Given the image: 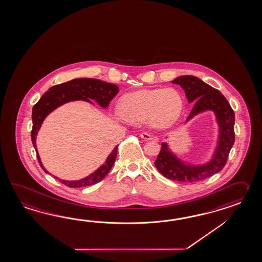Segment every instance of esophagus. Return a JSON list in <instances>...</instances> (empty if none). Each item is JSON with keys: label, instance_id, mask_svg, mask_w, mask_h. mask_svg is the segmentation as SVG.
<instances>
[{"label": "esophagus", "instance_id": "1", "mask_svg": "<svg viewBox=\"0 0 262 262\" xmlns=\"http://www.w3.org/2000/svg\"><path fill=\"white\" fill-rule=\"evenodd\" d=\"M140 137L144 140H150L151 139V135L147 133H142L140 134Z\"/></svg>", "mask_w": 262, "mask_h": 262}]
</instances>
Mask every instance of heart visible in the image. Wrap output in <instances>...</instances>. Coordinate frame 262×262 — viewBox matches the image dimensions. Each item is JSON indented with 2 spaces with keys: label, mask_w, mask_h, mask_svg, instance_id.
Segmentation results:
<instances>
[{
  "label": "heart",
  "mask_w": 262,
  "mask_h": 262,
  "mask_svg": "<svg viewBox=\"0 0 262 262\" xmlns=\"http://www.w3.org/2000/svg\"><path fill=\"white\" fill-rule=\"evenodd\" d=\"M184 100L174 88L139 90L122 96L119 115L132 123L147 121L149 127L167 128L178 121Z\"/></svg>",
  "instance_id": "b5f03b06"
}]
</instances>
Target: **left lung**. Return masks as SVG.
<instances>
[{"mask_svg":"<svg viewBox=\"0 0 262 262\" xmlns=\"http://www.w3.org/2000/svg\"><path fill=\"white\" fill-rule=\"evenodd\" d=\"M171 82L178 84L184 89L188 102L195 103L185 123L204 112L214 113L219 127L217 145L208 162L195 165L179 158L169 148L168 144L163 142L154 165L166 178L183 183H195L220 172L225 166L235 142V114L224 95L199 77L182 76Z\"/></svg>","mask_w":262,"mask_h":262,"instance_id":"8db88e82","label":"left lung"}]
</instances>
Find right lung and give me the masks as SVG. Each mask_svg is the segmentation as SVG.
Segmentation results:
<instances>
[{
    "mask_svg": "<svg viewBox=\"0 0 262 262\" xmlns=\"http://www.w3.org/2000/svg\"><path fill=\"white\" fill-rule=\"evenodd\" d=\"M118 89L119 88L115 84L107 83L105 81H101L96 78H76L68 82L53 86L40 97L38 103L33 107L31 140L37 152L38 163L45 172L51 174L45 169V166L41 163V160L37 149L36 139H37L38 132L41 127L46 116L51 114L54 110H56L65 103L77 101V100H82V101L94 104L90 100L92 99V100H95L100 107L106 108L108 107L111 100L119 92ZM117 147L118 145L115 147L111 154H108L107 159L104 162L103 165L85 178L75 180V181L62 180L56 176H54V178L58 179L59 182H61L64 185L72 188L95 185L105 178L108 171L111 170V168L114 166L115 158L117 155Z\"/></svg>",
    "mask_w": 262,
    "mask_h": 262,
    "instance_id": "right-lung-1",
    "label": "right lung"
}]
</instances>
